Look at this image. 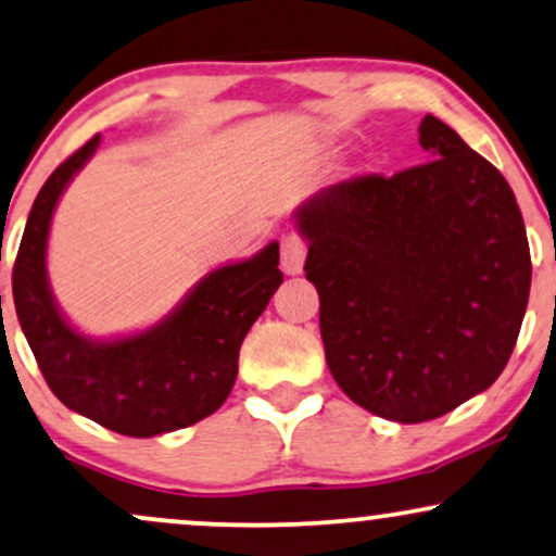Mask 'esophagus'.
Segmentation results:
<instances>
[{
  "instance_id": "1",
  "label": "esophagus",
  "mask_w": 556,
  "mask_h": 556,
  "mask_svg": "<svg viewBox=\"0 0 556 556\" xmlns=\"http://www.w3.org/2000/svg\"><path fill=\"white\" fill-rule=\"evenodd\" d=\"M305 256H307L305 240L295 236V232H287L282 238V271L290 274V277H295V274L303 271Z\"/></svg>"
}]
</instances>
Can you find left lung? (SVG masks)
<instances>
[{"label": "left lung", "mask_w": 556, "mask_h": 556, "mask_svg": "<svg viewBox=\"0 0 556 556\" xmlns=\"http://www.w3.org/2000/svg\"><path fill=\"white\" fill-rule=\"evenodd\" d=\"M434 160L359 176L295 212L333 380L376 417L417 425L486 391L510 359L531 290L515 193L434 116Z\"/></svg>", "instance_id": "obj_1"}]
</instances>
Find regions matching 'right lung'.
<instances>
[{"label":"right lung","instance_id":"right-lung-1","mask_svg":"<svg viewBox=\"0 0 556 556\" xmlns=\"http://www.w3.org/2000/svg\"><path fill=\"white\" fill-rule=\"evenodd\" d=\"M98 144L100 134L66 157L38 191L12 269V298L53 396L113 432L152 438L197 425L230 396L240 344L285 279L279 243L206 274L152 329L111 342L83 337L51 295L46 240L59 197Z\"/></svg>","mask_w":556,"mask_h":556}]
</instances>
